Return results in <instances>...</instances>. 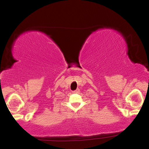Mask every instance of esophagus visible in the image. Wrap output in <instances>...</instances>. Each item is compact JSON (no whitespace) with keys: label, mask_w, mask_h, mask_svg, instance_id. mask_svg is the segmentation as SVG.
Segmentation results:
<instances>
[{"label":"esophagus","mask_w":149,"mask_h":149,"mask_svg":"<svg viewBox=\"0 0 149 149\" xmlns=\"http://www.w3.org/2000/svg\"><path fill=\"white\" fill-rule=\"evenodd\" d=\"M79 89H76V90H74V91H72V93H79Z\"/></svg>","instance_id":"obj_1"}]
</instances>
